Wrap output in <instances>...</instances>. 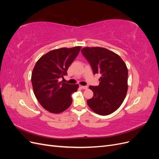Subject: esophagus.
<instances>
[{
	"label": "esophagus",
	"mask_w": 159,
	"mask_h": 159,
	"mask_svg": "<svg viewBox=\"0 0 159 159\" xmlns=\"http://www.w3.org/2000/svg\"><path fill=\"white\" fill-rule=\"evenodd\" d=\"M80 88L81 89H88V86H86V85H85V86L80 85Z\"/></svg>",
	"instance_id": "obj_1"
}]
</instances>
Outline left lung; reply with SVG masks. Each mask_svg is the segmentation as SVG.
I'll list each match as a JSON object with an SVG mask.
<instances>
[{"label": "left lung", "instance_id": "8db88e82", "mask_svg": "<svg viewBox=\"0 0 159 159\" xmlns=\"http://www.w3.org/2000/svg\"><path fill=\"white\" fill-rule=\"evenodd\" d=\"M90 64L93 73L101 75L99 84L89 86L92 98L87 101L88 106L101 115L115 111L126 97L128 70L119 55L100 47H86L81 50Z\"/></svg>", "mask_w": 159, "mask_h": 159}]
</instances>
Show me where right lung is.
I'll use <instances>...</instances> for the list:
<instances>
[{
	"label": "right lung",
	"instance_id": "1",
	"mask_svg": "<svg viewBox=\"0 0 159 159\" xmlns=\"http://www.w3.org/2000/svg\"><path fill=\"white\" fill-rule=\"evenodd\" d=\"M81 46L62 48L50 51L38 60L32 74L33 91L38 102L48 111L60 113L72 103L71 95L78 85L60 81L67 75V70L78 56Z\"/></svg>",
	"mask_w": 159,
	"mask_h": 159
}]
</instances>
